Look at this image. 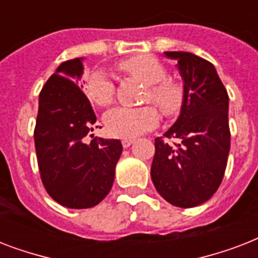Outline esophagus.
I'll list each match as a JSON object with an SVG mask.
<instances>
[{"label": "esophagus", "instance_id": "1", "mask_svg": "<svg viewBox=\"0 0 258 258\" xmlns=\"http://www.w3.org/2000/svg\"><path fill=\"white\" fill-rule=\"evenodd\" d=\"M134 139H123V141H121V145H123V147H124V149H128L130 146L133 145L134 143Z\"/></svg>", "mask_w": 258, "mask_h": 258}]
</instances>
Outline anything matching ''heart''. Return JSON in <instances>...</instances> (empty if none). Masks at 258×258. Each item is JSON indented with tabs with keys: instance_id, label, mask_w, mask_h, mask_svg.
<instances>
[{
	"instance_id": "1",
	"label": "heart",
	"mask_w": 258,
	"mask_h": 258,
	"mask_svg": "<svg viewBox=\"0 0 258 258\" xmlns=\"http://www.w3.org/2000/svg\"><path fill=\"white\" fill-rule=\"evenodd\" d=\"M121 71L138 79L145 86V101L154 104L166 116H175L182 111L186 101L183 84L174 79L166 78L167 71L162 62L150 54H138L120 62ZM86 91L89 100L100 107H107L115 97V84L103 70H95L88 75ZM159 121V113L153 105L138 108L117 107L107 112L104 117L105 128L109 135L123 139H131L154 128Z\"/></svg>"
}]
</instances>
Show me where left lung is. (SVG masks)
<instances>
[{
    "mask_svg": "<svg viewBox=\"0 0 258 258\" xmlns=\"http://www.w3.org/2000/svg\"><path fill=\"white\" fill-rule=\"evenodd\" d=\"M165 56L176 61L186 101L165 133L175 143L155 139L151 179L169 204L194 208L210 200L224 178L230 151L229 96L212 62L190 52Z\"/></svg>",
    "mask_w": 258,
    "mask_h": 258,
    "instance_id": "obj_1",
    "label": "left lung"
}]
</instances>
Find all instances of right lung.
<instances>
[{
  "mask_svg": "<svg viewBox=\"0 0 258 258\" xmlns=\"http://www.w3.org/2000/svg\"><path fill=\"white\" fill-rule=\"evenodd\" d=\"M82 75L83 57L58 66L40 92L34 128L42 184L57 204L70 209L93 208L104 200L123 150L117 139L86 142L96 115L79 86Z\"/></svg>",
  "mask_w": 258,
  "mask_h": 258,
  "instance_id": "obj_1",
  "label": "right lung"
}]
</instances>
